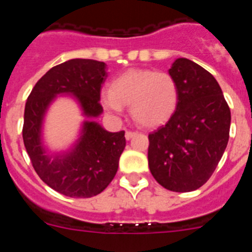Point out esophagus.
<instances>
[{
    "label": "esophagus",
    "instance_id": "1",
    "mask_svg": "<svg viewBox=\"0 0 252 252\" xmlns=\"http://www.w3.org/2000/svg\"><path fill=\"white\" fill-rule=\"evenodd\" d=\"M135 135H136V132H133V131H126V132H125V137H126V140L132 139Z\"/></svg>",
    "mask_w": 252,
    "mask_h": 252
}]
</instances>
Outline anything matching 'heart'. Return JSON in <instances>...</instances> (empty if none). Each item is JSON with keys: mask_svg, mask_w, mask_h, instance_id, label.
I'll use <instances>...</instances> for the list:
<instances>
[{"mask_svg": "<svg viewBox=\"0 0 252 252\" xmlns=\"http://www.w3.org/2000/svg\"><path fill=\"white\" fill-rule=\"evenodd\" d=\"M179 91L170 74L153 69L132 68L111 82L110 91H102L101 103L116 116L130 106L132 119L145 127H155L170 119L178 104Z\"/></svg>", "mask_w": 252, "mask_h": 252, "instance_id": "1", "label": "heart"}]
</instances>
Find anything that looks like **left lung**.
<instances>
[{"instance_id": "left-lung-1", "label": "left lung", "mask_w": 252, "mask_h": 252, "mask_svg": "<svg viewBox=\"0 0 252 252\" xmlns=\"http://www.w3.org/2000/svg\"><path fill=\"white\" fill-rule=\"evenodd\" d=\"M169 74L179 98L169 121L149 135V168L164 188L192 192L211 178L226 150L231 111L215 77L192 60L175 59Z\"/></svg>"}]
</instances>
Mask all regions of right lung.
Wrapping results in <instances>:
<instances>
[{
	"mask_svg": "<svg viewBox=\"0 0 252 252\" xmlns=\"http://www.w3.org/2000/svg\"><path fill=\"white\" fill-rule=\"evenodd\" d=\"M107 65L92 59H70L46 72L31 91L24 113L22 139L35 171L50 188L72 198H90L103 192L115 178L126 146L125 131L110 132L94 119ZM58 95H69L86 120L78 139L66 151L53 153L45 145L42 128L48 107Z\"/></svg>",
	"mask_w": 252,
	"mask_h": 252,
	"instance_id": "obj_1",
	"label": "right lung"
}]
</instances>
